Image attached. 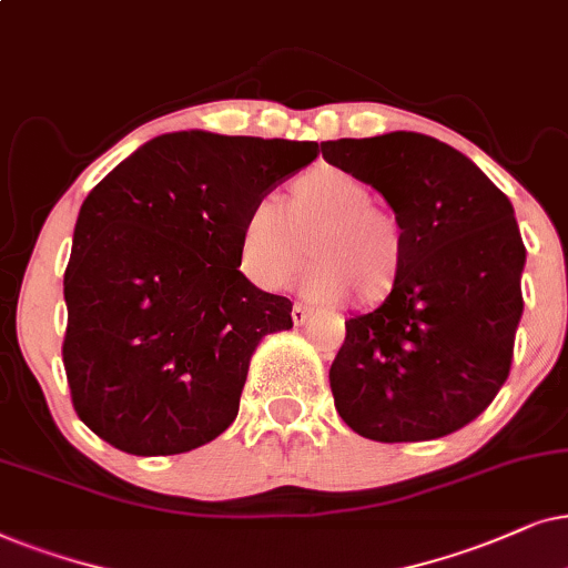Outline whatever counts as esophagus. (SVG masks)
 <instances>
[{
  "mask_svg": "<svg viewBox=\"0 0 568 568\" xmlns=\"http://www.w3.org/2000/svg\"><path fill=\"white\" fill-rule=\"evenodd\" d=\"M291 316H293V324H304V322L308 320V308H306V306H301V304H296V306H293Z\"/></svg>",
  "mask_w": 568,
  "mask_h": 568,
  "instance_id": "34e87169",
  "label": "esophagus"
}]
</instances>
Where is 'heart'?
Instances as JSON below:
<instances>
[{"label":"heart","instance_id":"b5f03b06","mask_svg":"<svg viewBox=\"0 0 568 568\" xmlns=\"http://www.w3.org/2000/svg\"><path fill=\"white\" fill-rule=\"evenodd\" d=\"M368 181L343 165L316 163L288 184L285 205L262 196L248 205L239 236L244 275L262 291H283L312 252L304 291L320 304L353 293L361 306L395 296L407 241L389 210L374 205Z\"/></svg>","mask_w":568,"mask_h":568}]
</instances>
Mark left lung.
<instances>
[{
	"label": "left lung",
	"mask_w": 568,
	"mask_h": 568,
	"mask_svg": "<svg viewBox=\"0 0 568 568\" xmlns=\"http://www.w3.org/2000/svg\"><path fill=\"white\" fill-rule=\"evenodd\" d=\"M324 161L379 189L407 254L387 304L345 322L329 368L335 407L372 442L455 434L494 403L521 320V244L506 194L434 138L322 142Z\"/></svg>",
	"instance_id": "8db88e82"
}]
</instances>
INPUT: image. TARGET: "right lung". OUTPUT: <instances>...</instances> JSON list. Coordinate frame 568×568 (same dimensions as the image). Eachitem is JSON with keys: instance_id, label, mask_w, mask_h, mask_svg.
I'll use <instances>...</instances> for the list:
<instances>
[{"instance_id": "add662e5", "label": "right lung", "mask_w": 568, "mask_h": 568, "mask_svg": "<svg viewBox=\"0 0 568 568\" xmlns=\"http://www.w3.org/2000/svg\"><path fill=\"white\" fill-rule=\"evenodd\" d=\"M316 142L173 132L82 202L64 270L74 413L126 455H184L236 420L248 361L293 304L241 275V223Z\"/></svg>"}]
</instances>
